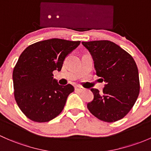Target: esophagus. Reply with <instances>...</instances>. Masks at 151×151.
Segmentation results:
<instances>
[{"instance_id":"obj_1","label":"esophagus","mask_w":151,"mask_h":151,"mask_svg":"<svg viewBox=\"0 0 151 151\" xmlns=\"http://www.w3.org/2000/svg\"><path fill=\"white\" fill-rule=\"evenodd\" d=\"M75 90L77 92H80V93H82V91H84L85 90V89L83 88H82V87L80 86H76L75 87Z\"/></svg>"}]
</instances>
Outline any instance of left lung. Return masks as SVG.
I'll list each match as a JSON object with an SVG mask.
<instances>
[{
	"label": "left lung",
	"instance_id": "8db88e82",
	"mask_svg": "<svg viewBox=\"0 0 151 151\" xmlns=\"http://www.w3.org/2000/svg\"><path fill=\"white\" fill-rule=\"evenodd\" d=\"M94 61L98 77L106 83L102 93L92 88L94 98L88 104L98 119L114 122L122 119L133 107L139 93L137 66L132 55L113 42H82Z\"/></svg>",
	"mask_w": 151,
	"mask_h": 151
}]
</instances>
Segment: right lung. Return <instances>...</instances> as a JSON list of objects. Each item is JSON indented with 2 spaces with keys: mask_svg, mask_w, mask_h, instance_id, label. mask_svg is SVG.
Listing matches in <instances>:
<instances>
[{
  "mask_svg": "<svg viewBox=\"0 0 151 151\" xmlns=\"http://www.w3.org/2000/svg\"><path fill=\"white\" fill-rule=\"evenodd\" d=\"M80 44L53 38L27 47L13 71L14 98L23 114L35 122H47L62 111L74 90L70 84L58 85L53 71H61L66 55Z\"/></svg>",
  "mask_w": 151,
  "mask_h": 151,
  "instance_id": "1",
  "label": "right lung"
}]
</instances>
